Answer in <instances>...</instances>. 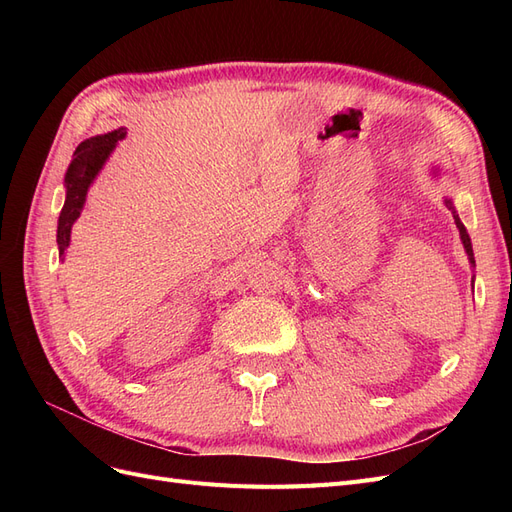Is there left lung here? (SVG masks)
I'll return each mask as SVG.
<instances>
[{
	"instance_id": "obj_1",
	"label": "left lung",
	"mask_w": 512,
	"mask_h": 512,
	"mask_svg": "<svg viewBox=\"0 0 512 512\" xmlns=\"http://www.w3.org/2000/svg\"><path fill=\"white\" fill-rule=\"evenodd\" d=\"M446 207L453 211V218H455V224H457V228H459V235H461V241H463V247H466V252H468V256H470V262L474 265V252H472V243H470V237H468V230H466V226L461 224V220L457 218V211H455V207H453V203L451 200L446 198ZM474 282V280H472Z\"/></svg>"
}]
</instances>
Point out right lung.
I'll list each match as a JSON object with an SVG mask.
<instances>
[{"instance_id":"1","label":"right lung","mask_w":512,"mask_h":512,"mask_svg":"<svg viewBox=\"0 0 512 512\" xmlns=\"http://www.w3.org/2000/svg\"><path fill=\"white\" fill-rule=\"evenodd\" d=\"M126 136L123 130L108 132L104 136L87 138L79 147H76L72 162L66 173V203L64 209L59 213V224H57V245H59V256H64L66 247L70 245V230L76 218L81 215V209L85 205V196L91 181L96 179L100 168L104 166L106 158L111 156L117 141Z\"/></svg>"}]
</instances>
